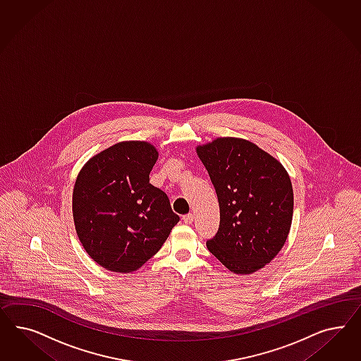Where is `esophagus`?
Instances as JSON below:
<instances>
[{"label": "esophagus", "instance_id": "34e87169", "mask_svg": "<svg viewBox=\"0 0 361 361\" xmlns=\"http://www.w3.org/2000/svg\"><path fill=\"white\" fill-rule=\"evenodd\" d=\"M193 219H195V217H193L192 213H188L185 216H183V221H184L185 224H188V225H190V224L193 222Z\"/></svg>", "mask_w": 361, "mask_h": 361}]
</instances>
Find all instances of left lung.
Returning <instances> with one entry per match:
<instances>
[{
    "label": "left lung",
    "mask_w": 361,
    "mask_h": 361,
    "mask_svg": "<svg viewBox=\"0 0 361 361\" xmlns=\"http://www.w3.org/2000/svg\"><path fill=\"white\" fill-rule=\"evenodd\" d=\"M219 204V228L207 247L231 273L252 274L281 252L294 193L283 165L255 144L219 137L197 147Z\"/></svg>",
    "instance_id": "1"
}]
</instances>
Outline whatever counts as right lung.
I'll return each mask as SVG.
<instances>
[{"label": "right lung", "mask_w": 361, "mask_h": 361, "mask_svg": "<svg viewBox=\"0 0 361 361\" xmlns=\"http://www.w3.org/2000/svg\"><path fill=\"white\" fill-rule=\"evenodd\" d=\"M159 157L149 142H118L90 159L73 193L78 237L102 267L132 273L163 246L180 217L149 183Z\"/></svg>", "instance_id": "1"}]
</instances>
